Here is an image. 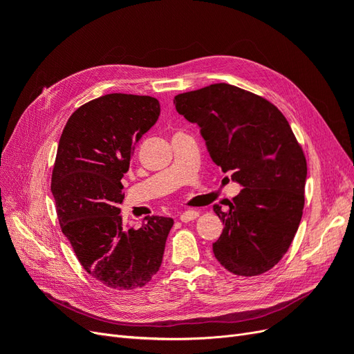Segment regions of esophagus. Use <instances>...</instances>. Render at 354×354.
Wrapping results in <instances>:
<instances>
[{"label":"esophagus","mask_w":354,"mask_h":354,"mask_svg":"<svg viewBox=\"0 0 354 354\" xmlns=\"http://www.w3.org/2000/svg\"><path fill=\"white\" fill-rule=\"evenodd\" d=\"M198 216H199L198 211L187 209V211H185V212H181V214H180V220L183 221V223H189V221H192V220H195Z\"/></svg>","instance_id":"esophagus-1"}]
</instances>
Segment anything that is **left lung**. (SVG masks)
I'll return each instance as SVG.
<instances>
[{"label":"left lung","mask_w":354,"mask_h":354,"mask_svg":"<svg viewBox=\"0 0 354 354\" xmlns=\"http://www.w3.org/2000/svg\"><path fill=\"white\" fill-rule=\"evenodd\" d=\"M176 109L201 128L211 159L243 189L212 243L218 263L238 276H257L282 260L301 221L307 162L282 112L230 84L178 94ZM226 180H229L226 177Z\"/></svg>","instance_id":"1"}]
</instances>
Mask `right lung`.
<instances>
[{"label":"right lung","mask_w":354,"mask_h":354,"mask_svg":"<svg viewBox=\"0 0 354 354\" xmlns=\"http://www.w3.org/2000/svg\"><path fill=\"white\" fill-rule=\"evenodd\" d=\"M159 113L151 95L106 94L71 115L57 147L51 194L62 232L84 270L118 291L142 288L156 274L174 224L147 216L140 229H127L120 216L121 178Z\"/></svg>","instance_id":"add662e5"}]
</instances>
